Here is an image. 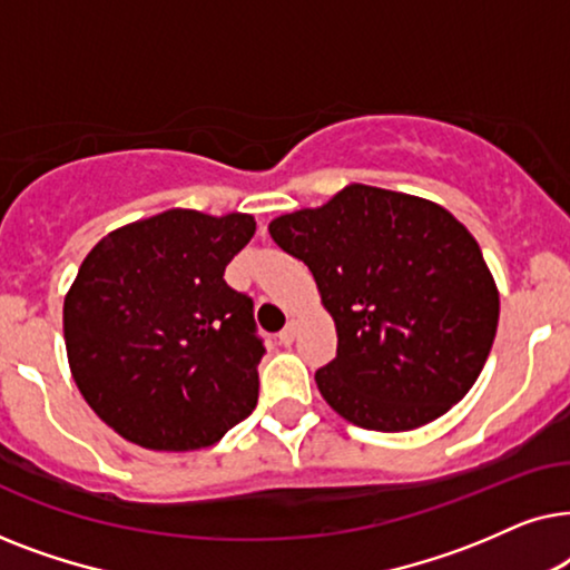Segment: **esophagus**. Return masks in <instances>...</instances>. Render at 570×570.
Wrapping results in <instances>:
<instances>
[{"label": "esophagus", "mask_w": 570, "mask_h": 570, "mask_svg": "<svg viewBox=\"0 0 570 570\" xmlns=\"http://www.w3.org/2000/svg\"><path fill=\"white\" fill-rule=\"evenodd\" d=\"M295 332H298V322H295V318H291V322L285 324V330L277 334L279 337V342H283V345H293V340H295Z\"/></svg>", "instance_id": "1"}]
</instances>
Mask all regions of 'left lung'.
<instances>
[{"label": "left lung", "instance_id": "obj_1", "mask_svg": "<svg viewBox=\"0 0 570 570\" xmlns=\"http://www.w3.org/2000/svg\"><path fill=\"white\" fill-rule=\"evenodd\" d=\"M269 236L311 269L337 326V357L316 371L337 415L402 433L470 392L501 303L478 240L449 209L350 184L322 207L275 217Z\"/></svg>", "mask_w": 570, "mask_h": 570}]
</instances>
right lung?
<instances>
[{
	"label": "right lung",
	"instance_id": "1",
	"mask_svg": "<svg viewBox=\"0 0 570 570\" xmlns=\"http://www.w3.org/2000/svg\"><path fill=\"white\" fill-rule=\"evenodd\" d=\"M254 230L252 215L178 207L111 230L85 256L65 298L69 368L121 439L194 451L252 415L264 345L254 301L223 275Z\"/></svg>",
	"mask_w": 570,
	"mask_h": 570
}]
</instances>
